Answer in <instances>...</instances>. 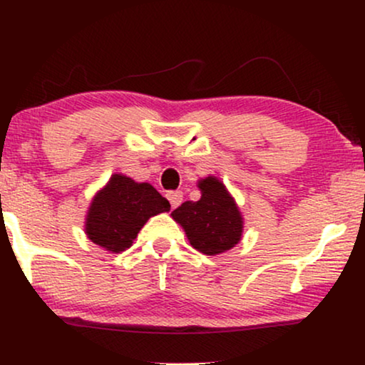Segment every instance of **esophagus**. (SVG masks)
<instances>
[{"mask_svg": "<svg viewBox=\"0 0 365 365\" xmlns=\"http://www.w3.org/2000/svg\"><path fill=\"white\" fill-rule=\"evenodd\" d=\"M168 199H169V202H171V207H173V209L178 207L179 204L182 202V192H181V191H171V192H168Z\"/></svg>", "mask_w": 365, "mask_h": 365, "instance_id": "1", "label": "esophagus"}]
</instances>
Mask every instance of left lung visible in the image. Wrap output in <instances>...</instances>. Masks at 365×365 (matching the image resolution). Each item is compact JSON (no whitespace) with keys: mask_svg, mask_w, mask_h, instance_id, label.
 <instances>
[{"mask_svg":"<svg viewBox=\"0 0 365 365\" xmlns=\"http://www.w3.org/2000/svg\"><path fill=\"white\" fill-rule=\"evenodd\" d=\"M199 201H186L171 216L186 232L187 241L206 256L227 252L241 242L244 217L236 199L221 179L207 176L199 179Z\"/></svg>","mask_w":365,"mask_h":365,"instance_id":"8db88e82","label":"left lung"}]
</instances>
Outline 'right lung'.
Instances as JSON below:
<instances>
[{"label":"right lung","instance_id":"obj_1","mask_svg":"<svg viewBox=\"0 0 365 365\" xmlns=\"http://www.w3.org/2000/svg\"><path fill=\"white\" fill-rule=\"evenodd\" d=\"M171 204L149 182H136L124 174H113L94 194L86 212L88 239L109 252L133 246L149 217L168 212Z\"/></svg>","mask_w":365,"mask_h":365}]
</instances>
